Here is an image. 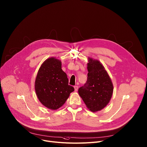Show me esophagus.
<instances>
[{"label":"esophagus","mask_w":147,"mask_h":147,"mask_svg":"<svg viewBox=\"0 0 147 147\" xmlns=\"http://www.w3.org/2000/svg\"><path fill=\"white\" fill-rule=\"evenodd\" d=\"M74 90H75V91H77L78 90V86H75L74 87Z\"/></svg>","instance_id":"1"}]
</instances>
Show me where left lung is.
Here are the masks:
<instances>
[{"mask_svg": "<svg viewBox=\"0 0 147 147\" xmlns=\"http://www.w3.org/2000/svg\"><path fill=\"white\" fill-rule=\"evenodd\" d=\"M87 70V82L78 91L87 108L96 112L109 104L113 95V86L110 76L99 61L89 58Z\"/></svg>", "mask_w": 147, "mask_h": 147, "instance_id": "8db88e82", "label": "left lung"}]
</instances>
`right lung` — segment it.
I'll use <instances>...</instances> for the list:
<instances>
[{
  "instance_id": "obj_1",
  "label": "right lung",
  "mask_w": 147,
  "mask_h": 147,
  "mask_svg": "<svg viewBox=\"0 0 147 147\" xmlns=\"http://www.w3.org/2000/svg\"><path fill=\"white\" fill-rule=\"evenodd\" d=\"M34 86L39 101L51 110L59 109L74 90L69 85L67 76L61 69V61L54 57L47 59L42 64Z\"/></svg>"
}]
</instances>
